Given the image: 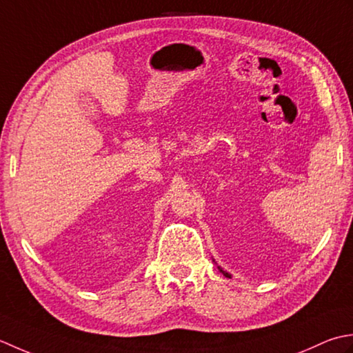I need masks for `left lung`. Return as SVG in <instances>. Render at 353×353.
Instances as JSON below:
<instances>
[{
  "instance_id": "8db88e82",
  "label": "left lung",
  "mask_w": 353,
  "mask_h": 353,
  "mask_svg": "<svg viewBox=\"0 0 353 353\" xmlns=\"http://www.w3.org/2000/svg\"><path fill=\"white\" fill-rule=\"evenodd\" d=\"M213 262H214V261H213ZM218 270H219V271H221V272H222V274H224V276H225V277H232V274H230V272H227V271H224V270H222V268H221V267H218Z\"/></svg>"
}]
</instances>
